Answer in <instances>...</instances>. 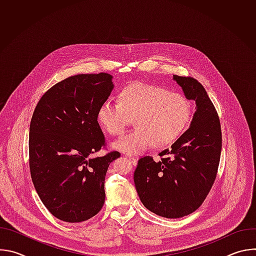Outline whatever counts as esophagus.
Wrapping results in <instances>:
<instances>
[{
	"label": "esophagus",
	"mask_w": 256,
	"mask_h": 256,
	"mask_svg": "<svg viewBox=\"0 0 256 256\" xmlns=\"http://www.w3.org/2000/svg\"><path fill=\"white\" fill-rule=\"evenodd\" d=\"M128 160L130 161V163L132 165H136V163H138V159L134 158V157H128Z\"/></svg>",
	"instance_id": "obj_1"
}]
</instances>
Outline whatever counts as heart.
<instances>
[{"mask_svg": "<svg viewBox=\"0 0 256 256\" xmlns=\"http://www.w3.org/2000/svg\"><path fill=\"white\" fill-rule=\"evenodd\" d=\"M101 128L112 136H120L134 120V130L114 142V148L128 155L172 144L186 130L192 105L180 92L144 83H134L118 94V102L104 100L97 110Z\"/></svg>", "mask_w": 256, "mask_h": 256, "instance_id": "obj_1", "label": "heart"}]
</instances>
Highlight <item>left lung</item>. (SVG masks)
<instances>
[{
  "instance_id": "1",
  "label": "left lung",
  "mask_w": 256,
  "mask_h": 256,
  "mask_svg": "<svg viewBox=\"0 0 256 256\" xmlns=\"http://www.w3.org/2000/svg\"><path fill=\"white\" fill-rule=\"evenodd\" d=\"M173 79L196 101L190 128L159 153L158 162L142 157L134 174L142 204L168 218L188 216L202 206L216 180L222 150L220 118L204 86L192 77Z\"/></svg>"
}]
</instances>
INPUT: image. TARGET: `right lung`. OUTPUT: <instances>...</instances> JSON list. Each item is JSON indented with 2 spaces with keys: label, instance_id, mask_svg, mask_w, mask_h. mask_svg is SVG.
Masks as SVG:
<instances>
[{
  "label": "right lung",
  "instance_id": "obj_1",
  "mask_svg": "<svg viewBox=\"0 0 256 256\" xmlns=\"http://www.w3.org/2000/svg\"><path fill=\"white\" fill-rule=\"evenodd\" d=\"M112 80L106 72L68 77L42 95L32 114L31 179L46 208L64 222H84L100 212L108 166L120 157L118 151L91 157L106 146L96 116Z\"/></svg>",
  "mask_w": 256,
  "mask_h": 256
}]
</instances>
